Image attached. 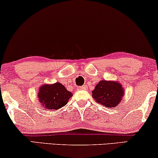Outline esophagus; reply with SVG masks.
<instances>
[{"mask_svg": "<svg viewBox=\"0 0 158 158\" xmlns=\"http://www.w3.org/2000/svg\"><path fill=\"white\" fill-rule=\"evenodd\" d=\"M79 89H81V90H85V89H86V86H80L79 87Z\"/></svg>", "mask_w": 158, "mask_h": 158, "instance_id": "34e87169", "label": "esophagus"}]
</instances>
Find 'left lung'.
Instances as JSON below:
<instances>
[{"label":"left lung","mask_w":158,"mask_h":158,"mask_svg":"<svg viewBox=\"0 0 158 158\" xmlns=\"http://www.w3.org/2000/svg\"><path fill=\"white\" fill-rule=\"evenodd\" d=\"M124 94V89L119 82L102 80L92 91L96 102L107 108L116 107Z\"/></svg>","instance_id":"obj_1"}]
</instances>
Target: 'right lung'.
Returning a JSON list of instances; mask_svg holds the SVG:
<instances>
[{"instance_id": "add662e5", "label": "right lung", "mask_w": 158, "mask_h": 158, "mask_svg": "<svg viewBox=\"0 0 158 158\" xmlns=\"http://www.w3.org/2000/svg\"><path fill=\"white\" fill-rule=\"evenodd\" d=\"M37 96L44 109L57 110L67 104L72 94L60 82H56L41 86Z\"/></svg>"}]
</instances>
